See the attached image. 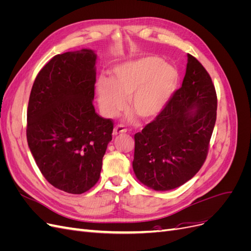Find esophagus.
Masks as SVG:
<instances>
[{
  "label": "esophagus",
  "mask_w": 251,
  "mask_h": 251,
  "mask_svg": "<svg viewBox=\"0 0 251 251\" xmlns=\"http://www.w3.org/2000/svg\"><path fill=\"white\" fill-rule=\"evenodd\" d=\"M125 133H126V128L124 126H116L115 127H114V131H113L114 136L125 134Z\"/></svg>",
  "instance_id": "esophagus-1"
}]
</instances>
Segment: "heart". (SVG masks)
Segmentation results:
<instances>
[{"label": "heart", "mask_w": 251, "mask_h": 251, "mask_svg": "<svg viewBox=\"0 0 251 251\" xmlns=\"http://www.w3.org/2000/svg\"><path fill=\"white\" fill-rule=\"evenodd\" d=\"M178 82L176 68L160 57L146 56L115 67L111 79L97 80L98 103L105 116L128 107L142 119L157 116L169 103Z\"/></svg>", "instance_id": "heart-1"}]
</instances>
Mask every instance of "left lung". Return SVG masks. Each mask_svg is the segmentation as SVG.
I'll use <instances>...</instances> for the list:
<instances>
[{
  "label": "left lung",
  "instance_id": "8db88e82",
  "mask_svg": "<svg viewBox=\"0 0 251 251\" xmlns=\"http://www.w3.org/2000/svg\"><path fill=\"white\" fill-rule=\"evenodd\" d=\"M217 118V94L205 68L187 54L185 76L159 115L136 133L133 170L154 191L183 185L207 156Z\"/></svg>",
  "mask_w": 251,
  "mask_h": 251
}]
</instances>
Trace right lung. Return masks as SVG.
<instances>
[{
  "label": "right lung",
  "mask_w": 251,
  "mask_h": 251,
  "mask_svg": "<svg viewBox=\"0 0 251 251\" xmlns=\"http://www.w3.org/2000/svg\"><path fill=\"white\" fill-rule=\"evenodd\" d=\"M96 53L69 51L52 57L33 82L27 141L43 176L60 191L79 195L100 179L113 123L95 112Z\"/></svg>",
  "instance_id": "1"
}]
</instances>
